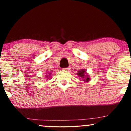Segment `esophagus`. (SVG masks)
Returning <instances> with one entry per match:
<instances>
[{"label": "esophagus", "mask_w": 131, "mask_h": 131, "mask_svg": "<svg viewBox=\"0 0 131 131\" xmlns=\"http://www.w3.org/2000/svg\"><path fill=\"white\" fill-rule=\"evenodd\" d=\"M70 68H63L64 70H66V71H69L70 70Z\"/></svg>", "instance_id": "34e87169"}]
</instances>
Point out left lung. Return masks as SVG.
Masks as SVG:
<instances>
[{
	"label": "left lung",
	"mask_w": 131,
	"mask_h": 131,
	"mask_svg": "<svg viewBox=\"0 0 131 131\" xmlns=\"http://www.w3.org/2000/svg\"><path fill=\"white\" fill-rule=\"evenodd\" d=\"M77 75L82 78L84 81H85V82H88L90 80L89 76L86 74V71H85V70H84V69H81V70L78 71Z\"/></svg>",
	"instance_id": "8db88e82"
}]
</instances>
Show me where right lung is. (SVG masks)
<instances>
[{
  "label": "right lung",
  "instance_id": "1",
  "mask_svg": "<svg viewBox=\"0 0 131 131\" xmlns=\"http://www.w3.org/2000/svg\"><path fill=\"white\" fill-rule=\"evenodd\" d=\"M50 74H51V73H49V74L47 75V76H46L47 79H46V80H47V79H49V78H50V75H51Z\"/></svg>",
  "mask_w": 131,
  "mask_h": 131
}]
</instances>
